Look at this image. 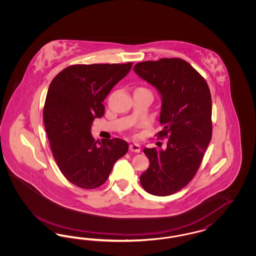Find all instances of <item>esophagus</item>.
Segmentation results:
<instances>
[{
  "label": "esophagus",
  "instance_id": "34e87169",
  "mask_svg": "<svg viewBox=\"0 0 256 256\" xmlns=\"http://www.w3.org/2000/svg\"><path fill=\"white\" fill-rule=\"evenodd\" d=\"M130 152H140L141 150V146L139 144L136 143H132L130 145Z\"/></svg>",
  "mask_w": 256,
  "mask_h": 256
}]
</instances>
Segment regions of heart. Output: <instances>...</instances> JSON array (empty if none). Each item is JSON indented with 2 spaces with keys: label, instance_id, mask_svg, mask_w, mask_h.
Listing matches in <instances>:
<instances>
[{
  "label": "heart",
  "instance_id": "heart-1",
  "mask_svg": "<svg viewBox=\"0 0 256 256\" xmlns=\"http://www.w3.org/2000/svg\"><path fill=\"white\" fill-rule=\"evenodd\" d=\"M138 89H144V88H138Z\"/></svg>",
  "mask_w": 256,
  "mask_h": 256
}]
</instances>
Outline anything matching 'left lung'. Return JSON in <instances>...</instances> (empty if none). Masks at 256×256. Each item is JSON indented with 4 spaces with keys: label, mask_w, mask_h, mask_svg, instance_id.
<instances>
[{
    "label": "left lung",
    "mask_w": 256,
    "mask_h": 256,
    "mask_svg": "<svg viewBox=\"0 0 256 256\" xmlns=\"http://www.w3.org/2000/svg\"><path fill=\"white\" fill-rule=\"evenodd\" d=\"M134 72L161 97L160 137L166 148H144L150 166L140 176L148 193L172 195L194 178L212 135V102L206 80L182 58L137 63Z\"/></svg>",
    "instance_id": "left-lung-1"
}]
</instances>
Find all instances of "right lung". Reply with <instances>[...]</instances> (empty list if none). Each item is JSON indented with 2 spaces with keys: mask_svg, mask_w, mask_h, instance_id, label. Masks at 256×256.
<instances>
[{
  "mask_svg": "<svg viewBox=\"0 0 256 256\" xmlns=\"http://www.w3.org/2000/svg\"><path fill=\"white\" fill-rule=\"evenodd\" d=\"M132 66V62L72 65L50 84L44 106L50 145L61 172L78 187L94 189L104 184L128 150V142L119 138L97 144L91 126L104 114L102 102Z\"/></svg>",
  "mask_w": 256,
  "mask_h": 256,
  "instance_id": "right-lung-1",
  "label": "right lung"
}]
</instances>
